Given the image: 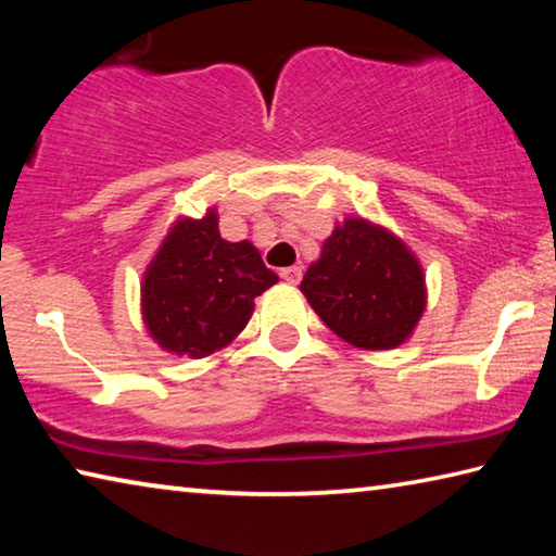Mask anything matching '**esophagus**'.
<instances>
[{
    "instance_id": "1",
    "label": "esophagus",
    "mask_w": 556,
    "mask_h": 556,
    "mask_svg": "<svg viewBox=\"0 0 556 556\" xmlns=\"http://www.w3.org/2000/svg\"><path fill=\"white\" fill-rule=\"evenodd\" d=\"M281 275V279L287 281V285H299V279H301V267H285L279 271Z\"/></svg>"
}]
</instances>
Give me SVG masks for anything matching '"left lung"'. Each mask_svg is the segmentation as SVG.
I'll list each match as a JSON object with an SVG mask.
<instances>
[{
  "label": "left lung",
  "mask_w": 556,
  "mask_h": 556,
  "mask_svg": "<svg viewBox=\"0 0 556 556\" xmlns=\"http://www.w3.org/2000/svg\"><path fill=\"white\" fill-rule=\"evenodd\" d=\"M299 289L338 338L363 351L409 341L427 308L419 257L392 230L361 215L336 225Z\"/></svg>",
  "instance_id": "1"
}]
</instances>
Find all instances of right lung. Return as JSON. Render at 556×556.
Wrapping results in <instances>:
<instances>
[{"label":"right lung","mask_w":556,"mask_h":556,"mask_svg":"<svg viewBox=\"0 0 556 556\" xmlns=\"http://www.w3.org/2000/svg\"><path fill=\"white\" fill-rule=\"evenodd\" d=\"M279 277L255 244L220 238L218 211L176 218L142 277V321L162 351L208 357L230 345Z\"/></svg>","instance_id":"right-lung-1"}]
</instances>
